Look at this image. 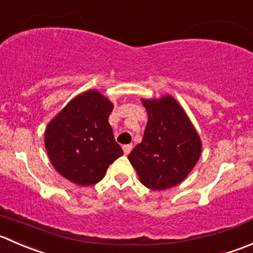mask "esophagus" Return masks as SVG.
Here are the masks:
<instances>
[{
    "instance_id": "obj_1",
    "label": "esophagus",
    "mask_w": 253,
    "mask_h": 253,
    "mask_svg": "<svg viewBox=\"0 0 253 253\" xmlns=\"http://www.w3.org/2000/svg\"><path fill=\"white\" fill-rule=\"evenodd\" d=\"M122 149H124V153L127 156V154H129V152L132 151V146L131 144H125V146L122 147Z\"/></svg>"
}]
</instances>
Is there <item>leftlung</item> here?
Wrapping results in <instances>:
<instances>
[{
  "label": "left lung",
  "mask_w": 253,
  "mask_h": 253,
  "mask_svg": "<svg viewBox=\"0 0 253 253\" xmlns=\"http://www.w3.org/2000/svg\"><path fill=\"white\" fill-rule=\"evenodd\" d=\"M141 101L148 121L142 142L128 159L144 186L166 190L180 184L193 170L202 153V139L171 95Z\"/></svg>",
  "instance_id": "left-lung-1"
}]
</instances>
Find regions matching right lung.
<instances>
[{"mask_svg":"<svg viewBox=\"0 0 253 253\" xmlns=\"http://www.w3.org/2000/svg\"><path fill=\"white\" fill-rule=\"evenodd\" d=\"M112 110L114 104L101 92L87 90L73 97L50 120L44 146L61 176L78 185H92L124 154L109 124Z\"/></svg>","mask_w":253,"mask_h":253,"instance_id":"obj_1","label":"right lung"}]
</instances>
